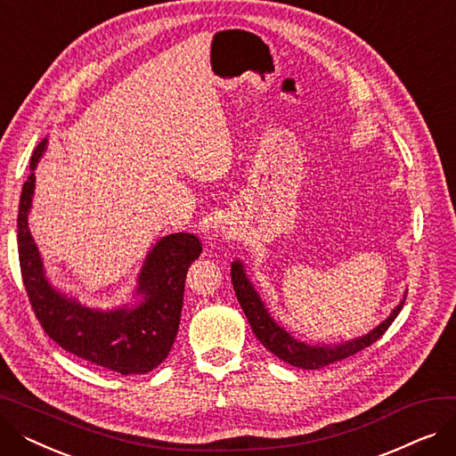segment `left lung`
<instances>
[{
  "mask_svg": "<svg viewBox=\"0 0 456 456\" xmlns=\"http://www.w3.org/2000/svg\"><path fill=\"white\" fill-rule=\"evenodd\" d=\"M231 279H232L238 303H240L258 342L265 346L270 353H273L277 358H281V361H284L286 364L301 368V370L325 368L332 362L344 361V358H347L358 351H362L364 347L377 342L382 334L387 332V329L392 325V322L397 318V314L401 313V308L404 305V299H406V296H403L401 303L392 310L390 316L387 320H382L370 332L362 334V337H356L353 340H346L340 344H320V342L306 344V342H301L296 337H292L289 330L281 327L272 318L270 310L266 308L265 301L260 299L253 282L249 281L246 268H244V262L240 258H236L231 265Z\"/></svg>",
  "mask_w": 456,
  "mask_h": 456,
  "instance_id": "left-lung-1",
  "label": "left lung"
}]
</instances>
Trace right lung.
Segmentation results:
<instances>
[{"mask_svg":"<svg viewBox=\"0 0 456 456\" xmlns=\"http://www.w3.org/2000/svg\"><path fill=\"white\" fill-rule=\"evenodd\" d=\"M45 148L47 138L31 157V175L21 188L16 229L21 279L35 314L47 337L83 361L122 375L148 373L164 361L175 342L184 279L191 262L201 255L200 238L191 232L162 236L143 260L133 303L102 310L62 294L45 275L28 224L35 167Z\"/></svg>","mask_w":456,"mask_h":456,"instance_id":"obj_1","label":"right lung"}]
</instances>
